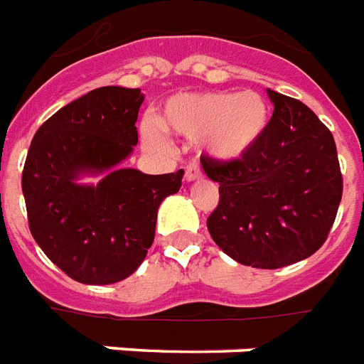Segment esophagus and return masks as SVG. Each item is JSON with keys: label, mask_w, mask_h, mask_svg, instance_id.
Masks as SVG:
<instances>
[{"label": "esophagus", "mask_w": 364, "mask_h": 364, "mask_svg": "<svg viewBox=\"0 0 364 364\" xmlns=\"http://www.w3.org/2000/svg\"><path fill=\"white\" fill-rule=\"evenodd\" d=\"M202 176V170H200V166L196 162H191L187 166V170H185V179H187L188 183L191 181H196V179H200Z\"/></svg>", "instance_id": "34e87169"}]
</instances>
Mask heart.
I'll use <instances>...</instances> for the list:
<instances>
[{
  "mask_svg": "<svg viewBox=\"0 0 364 364\" xmlns=\"http://www.w3.org/2000/svg\"><path fill=\"white\" fill-rule=\"evenodd\" d=\"M267 122V102L256 91L179 95L164 110L166 126L188 139L204 137L208 154L223 162L246 154L262 137ZM141 133L151 146L166 145V133L154 120L143 122Z\"/></svg>",
  "mask_w": 364,
  "mask_h": 364,
  "instance_id": "obj_1",
  "label": "heart"
}]
</instances>
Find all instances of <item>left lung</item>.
<instances>
[{
  "label": "left lung",
  "mask_w": 364,
  "mask_h": 364,
  "mask_svg": "<svg viewBox=\"0 0 364 364\" xmlns=\"http://www.w3.org/2000/svg\"><path fill=\"white\" fill-rule=\"evenodd\" d=\"M267 95L273 116L254 146L231 162H200L219 183V204L208 218L213 242L242 265L279 269L323 246L343 183L328 127L301 101Z\"/></svg>",
  "instance_id": "1"
}]
</instances>
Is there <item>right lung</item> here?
Returning a JSON list of instances; mask_svg holds the SVG:
<instances>
[{
  "mask_svg": "<svg viewBox=\"0 0 364 364\" xmlns=\"http://www.w3.org/2000/svg\"><path fill=\"white\" fill-rule=\"evenodd\" d=\"M141 90L107 85L68 102L36 132L22 170L30 232L43 254L83 284H112L143 263L158 208L181 188L183 170L162 176L124 168L137 145ZM105 176L82 186V175Z\"/></svg>",
  "mask_w": 364,
  "mask_h": 364,
  "instance_id": "obj_1",
  "label": "right lung"
}]
</instances>
